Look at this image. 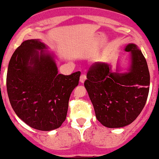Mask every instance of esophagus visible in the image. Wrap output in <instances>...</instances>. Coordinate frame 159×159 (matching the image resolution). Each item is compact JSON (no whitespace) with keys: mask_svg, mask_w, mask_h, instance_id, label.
Here are the masks:
<instances>
[{"mask_svg":"<svg viewBox=\"0 0 159 159\" xmlns=\"http://www.w3.org/2000/svg\"><path fill=\"white\" fill-rule=\"evenodd\" d=\"M86 75H84V74H82L81 76H80V83H84L85 82V80H86Z\"/></svg>","mask_w":159,"mask_h":159,"instance_id":"34e87169","label":"esophagus"}]
</instances>
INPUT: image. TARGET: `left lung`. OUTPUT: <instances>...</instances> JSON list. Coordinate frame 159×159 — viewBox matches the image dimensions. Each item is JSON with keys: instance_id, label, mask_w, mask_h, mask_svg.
Instances as JSON below:
<instances>
[{"instance_id": "1", "label": "left lung", "mask_w": 159, "mask_h": 159, "mask_svg": "<svg viewBox=\"0 0 159 159\" xmlns=\"http://www.w3.org/2000/svg\"><path fill=\"white\" fill-rule=\"evenodd\" d=\"M125 50L131 53L127 73H118V69L113 72L111 65L96 62L84 83L96 119L108 128L132 123L143 109L149 92V71L142 51L133 43Z\"/></svg>"}]
</instances>
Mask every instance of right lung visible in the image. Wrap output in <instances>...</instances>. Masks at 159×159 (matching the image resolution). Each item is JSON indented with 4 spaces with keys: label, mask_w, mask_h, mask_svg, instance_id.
Returning a JSON list of instances; mask_svg holds the SVG:
<instances>
[{
    "label": "right lung",
    "mask_w": 159,
    "mask_h": 159,
    "mask_svg": "<svg viewBox=\"0 0 159 159\" xmlns=\"http://www.w3.org/2000/svg\"><path fill=\"white\" fill-rule=\"evenodd\" d=\"M46 49L39 40L24 41L13 53L7 73L13 109L27 125L40 131L61 126L80 76V71L69 76L58 74L53 56L43 53Z\"/></svg>",
    "instance_id": "right-lung-1"
}]
</instances>
